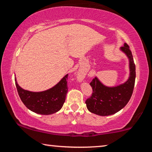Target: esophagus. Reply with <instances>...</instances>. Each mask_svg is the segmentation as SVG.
Here are the masks:
<instances>
[{"instance_id": "1", "label": "esophagus", "mask_w": 152, "mask_h": 152, "mask_svg": "<svg viewBox=\"0 0 152 152\" xmlns=\"http://www.w3.org/2000/svg\"><path fill=\"white\" fill-rule=\"evenodd\" d=\"M79 77H80V78H82V76H81V75H80Z\"/></svg>"}]
</instances>
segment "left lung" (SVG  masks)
I'll return each instance as SVG.
<instances>
[{"label":"left lung","instance_id":"left-lung-1","mask_svg":"<svg viewBox=\"0 0 152 152\" xmlns=\"http://www.w3.org/2000/svg\"><path fill=\"white\" fill-rule=\"evenodd\" d=\"M129 59L130 76L128 80L116 87H107L96 77L90 83L92 88L91 97L86 101L87 109L94 114L108 116L119 111L128 103L133 94L135 80V64L129 46L125 43L121 48Z\"/></svg>","mask_w":152,"mask_h":152}]
</instances>
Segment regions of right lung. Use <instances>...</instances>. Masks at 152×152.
<instances>
[{
    "label": "right lung",
    "mask_w": 152,
    "mask_h": 152,
    "mask_svg": "<svg viewBox=\"0 0 152 152\" xmlns=\"http://www.w3.org/2000/svg\"><path fill=\"white\" fill-rule=\"evenodd\" d=\"M67 74L53 88L48 91L33 92L23 89L15 78L18 94L23 104L31 111L41 115H51L61 109L68 92Z\"/></svg>",
    "instance_id": "right-lung-1"
}]
</instances>
